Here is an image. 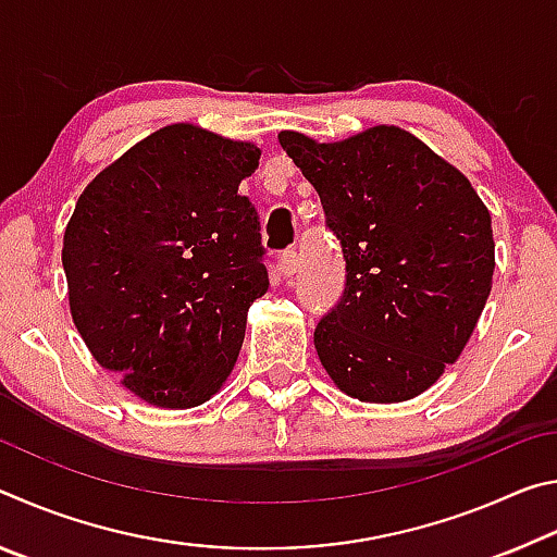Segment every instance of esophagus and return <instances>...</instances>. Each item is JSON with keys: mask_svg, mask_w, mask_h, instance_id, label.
<instances>
[{"mask_svg": "<svg viewBox=\"0 0 557 557\" xmlns=\"http://www.w3.org/2000/svg\"><path fill=\"white\" fill-rule=\"evenodd\" d=\"M297 268H299L297 252H295V250L282 252V258H280V272H282V277H292V275H295V272H297Z\"/></svg>", "mask_w": 557, "mask_h": 557, "instance_id": "1", "label": "esophagus"}]
</instances>
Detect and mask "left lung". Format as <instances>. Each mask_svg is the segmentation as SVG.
<instances>
[{"instance_id": "8db88e82", "label": "left lung", "mask_w": 557, "mask_h": 557, "mask_svg": "<svg viewBox=\"0 0 557 557\" xmlns=\"http://www.w3.org/2000/svg\"><path fill=\"white\" fill-rule=\"evenodd\" d=\"M346 260L314 329L329 379L363 403L425 393L465 351L494 277L492 215L469 178L395 125L342 143L280 132Z\"/></svg>"}]
</instances>
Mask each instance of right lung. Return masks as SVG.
<instances>
[{
    "mask_svg": "<svg viewBox=\"0 0 557 557\" xmlns=\"http://www.w3.org/2000/svg\"><path fill=\"white\" fill-rule=\"evenodd\" d=\"M260 149L176 122L92 178L63 233L73 324L129 393L166 410L211 400L268 292L256 206Z\"/></svg>",
    "mask_w": 557,
    "mask_h": 557,
    "instance_id": "obj_1",
    "label": "right lung"
}]
</instances>
